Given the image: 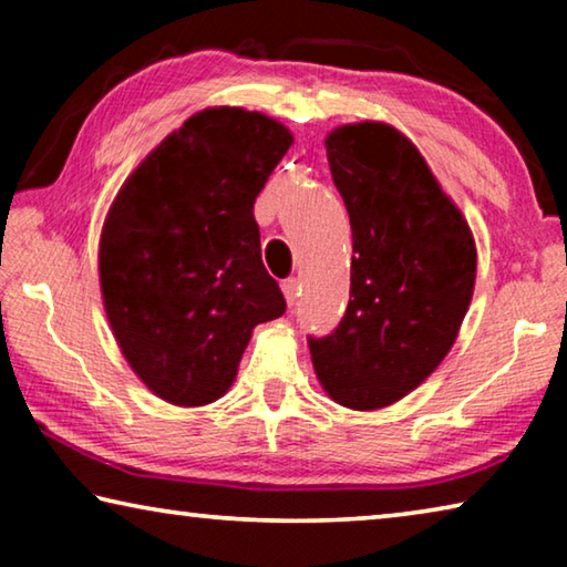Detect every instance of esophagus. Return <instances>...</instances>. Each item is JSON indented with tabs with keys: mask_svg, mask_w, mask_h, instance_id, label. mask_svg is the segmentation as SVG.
<instances>
[{
	"mask_svg": "<svg viewBox=\"0 0 567 567\" xmlns=\"http://www.w3.org/2000/svg\"><path fill=\"white\" fill-rule=\"evenodd\" d=\"M282 292H285V300L287 305H297V297H300V280H295V277H290V280L282 282Z\"/></svg>",
	"mask_w": 567,
	"mask_h": 567,
	"instance_id": "esophagus-1",
	"label": "esophagus"
}]
</instances>
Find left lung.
<instances>
[{"mask_svg":"<svg viewBox=\"0 0 567 567\" xmlns=\"http://www.w3.org/2000/svg\"><path fill=\"white\" fill-rule=\"evenodd\" d=\"M324 147L352 227L350 302L338 328L307 344L334 402L378 410L415 390L453 348L473 300L475 239L395 127L342 124Z\"/></svg>","mask_w":567,"mask_h":567,"instance_id":"1","label":"left lung"}]
</instances>
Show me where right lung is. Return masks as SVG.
Returning <instances> with one entry per match:
<instances>
[{
  "label": "right lung",
  "instance_id": "1",
  "mask_svg": "<svg viewBox=\"0 0 567 567\" xmlns=\"http://www.w3.org/2000/svg\"><path fill=\"white\" fill-rule=\"evenodd\" d=\"M290 145L260 112L203 110L114 197L100 239L104 310L130 368L172 405L223 398L252 330L285 315L252 209Z\"/></svg>",
  "mask_w": 567,
  "mask_h": 567
}]
</instances>
